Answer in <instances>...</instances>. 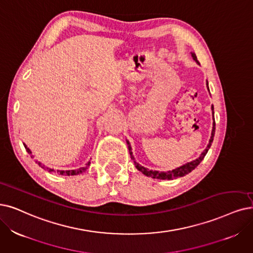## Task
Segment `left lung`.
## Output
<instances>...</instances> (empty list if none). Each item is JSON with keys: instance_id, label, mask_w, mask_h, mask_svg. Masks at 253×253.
<instances>
[{"instance_id": "obj_1", "label": "left lung", "mask_w": 253, "mask_h": 253, "mask_svg": "<svg viewBox=\"0 0 253 253\" xmlns=\"http://www.w3.org/2000/svg\"><path fill=\"white\" fill-rule=\"evenodd\" d=\"M191 55H192V58H193V59L195 60V62H196L197 64H199V62L197 61L196 55H195L193 52H191ZM207 86H208V89H209V83H208V81H207ZM209 91H210V89H209ZM211 114H213V120H214V121H213V128H211V138H210L209 144H208V146L206 147V149L203 151V153H201V155H200L197 159H195V160H193V161H191V162H188V163H186V164H184V165H181V166H179V167H177V168H175V169H172V170H168V171L150 170V169H148V168L143 167L142 165H140L139 163H137V162L135 161V157L133 156V151H132V146H130L129 142L126 140V143H127L128 150H129V155H130V158H132L133 161H134V164H135L136 168H137L139 171H141V172H142L144 175L150 176V177H153V178H158V179H173V178L185 176V175H187L188 173H190L191 171L194 170V169L200 164V162L204 160V158H205L206 155L208 154V151H209V149H210L211 143H213L214 136H215V128H216V127H215V126H216V124H215V118H214V107H213V106H211Z\"/></svg>"}]
</instances>
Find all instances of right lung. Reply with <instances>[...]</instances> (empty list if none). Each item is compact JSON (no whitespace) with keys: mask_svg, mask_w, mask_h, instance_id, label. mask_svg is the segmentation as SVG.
I'll return each mask as SVG.
<instances>
[{"mask_svg":"<svg viewBox=\"0 0 253 253\" xmlns=\"http://www.w3.org/2000/svg\"><path fill=\"white\" fill-rule=\"evenodd\" d=\"M24 146H25V148H26V150L28 151V154H30L31 155V157H34L33 155H32V151H31V149H30L26 144H24ZM38 163V165L42 167V168H43V169H45V170H47V171H49V172H53V171H55L54 169H50V168H48V167H45V165H43L42 162H37ZM90 163H91V162H88V163L84 166V167H81V168H79V169H75V170H57V173H59V174H61V175H65V176H70V175H78V174H80V173H83V172H85V171L88 169V167L90 166ZM56 172V171H55Z\"/></svg>","mask_w":253,"mask_h":253,"instance_id":"right-lung-1","label":"right lung"}]
</instances>
